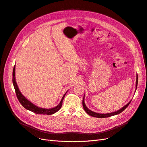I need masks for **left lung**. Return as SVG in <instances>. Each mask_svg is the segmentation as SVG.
<instances>
[{"label":"left lung","instance_id":"1","mask_svg":"<svg viewBox=\"0 0 147 147\" xmlns=\"http://www.w3.org/2000/svg\"><path fill=\"white\" fill-rule=\"evenodd\" d=\"M137 83H138V75L137 74V77H136V89H137ZM131 100H130L129 102H128V103L126 105H124L123 107H122L121 109H119V110L117 111V112H112V113H96V112H92V111L90 110V109H89L85 105V103H84V96L83 97V107L84 110V111L89 115H90V116L91 117H96V118H107V117H112V116H113V115H118L120 113H121L123 110H125L127 107L129 105V104L131 103Z\"/></svg>","mask_w":147,"mask_h":147}]
</instances>
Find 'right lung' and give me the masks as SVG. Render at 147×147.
I'll return each instance as SVG.
<instances>
[{
	"label": "right lung",
	"instance_id": "right-lung-1",
	"mask_svg": "<svg viewBox=\"0 0 147 147\" xmlns=\"http://www.w3.org/2000/svg\"><path fill=\"white\" fill-rule=\"evenodd\" d=\"M12 81H13V86H14V88H15V90L17 98L18 99L21 104L23 105L26 109L30 110L31 112L37 114H43V115H52L53 113L57 112V111L61 108L62 105H63V100L67 92V91L65 93L63 97V98H62L60 102V103L56 107H55L51 108V109H43V108L38 107L34 105V104L32 103V102H30L29 100H28L23 94H21V92L19 90L18 86L17 85V83L16 82V80H15V65L14 66V67H13V80Z\"/></svg>",
	"mask_w": 147,
	"mask_h": 147
}]
</instances>
